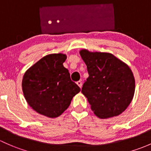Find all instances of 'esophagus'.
<instances>
[{
    "label": "esophagus",
    "mask_w": 151,
    "mask_h": 151,
    "mask_svg": "<svg viewBox=\"0 0 151 151\" xmlns=\"http://www.w3.org/2000/svg\"><path fill=\"white\" fill-rule=\"evenodd\" d=\"M77 83V85L79 87H80V88H81V87H82V82L81 81H77V83Z\"/></svg>",
    "instance_id": "34e87169"
}]
</instances>
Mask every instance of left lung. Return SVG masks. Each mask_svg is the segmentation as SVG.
Wrapping results in <instances>:
<instances>
[{"mask_svg":"<svg viewBox=\"0 0 151 151\" xmlns=\"http://www.w3.org/2000/svg\"><path fill=\"white\" fill-rule=\"evenodd\" d=\"M89 76L81 92L100 119L117 116L132 100L135 81L131 69L112 54L80 51Z\"/></svg>","mask_w":151,"mask_h":151,"instance_id":"1","label":"left lung"}]
</instances>
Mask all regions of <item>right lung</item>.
<instances>
[{
	"instance_id": "add662e5",
	"label": "right lung",
	"mask_w": 151,
	"mask_h": 151,
	"mask_svg": "<svg viewBox=\"0 0 151 151\" xmlns=\"http://www.w3.org/2000/svg\"><path fill=\"white\" fill-rule=\"evenodd\" d=\"M66 59L60 53L45 56L23 76L22 86L26 101L37 113L47 117L60 116L81 91L63 66Z\"/></svg>"
}]
</instances>
